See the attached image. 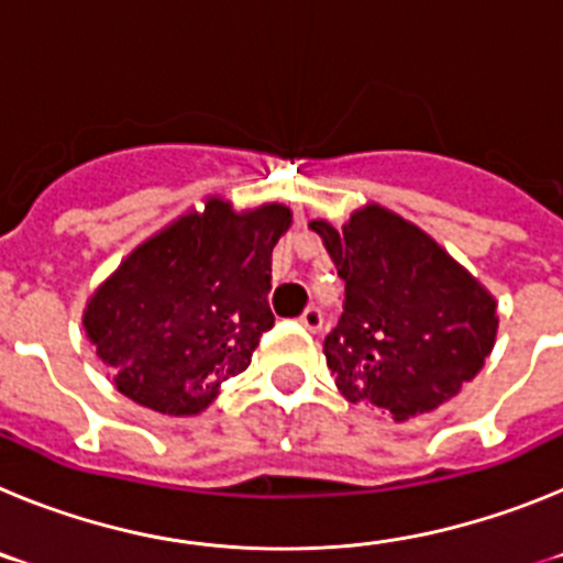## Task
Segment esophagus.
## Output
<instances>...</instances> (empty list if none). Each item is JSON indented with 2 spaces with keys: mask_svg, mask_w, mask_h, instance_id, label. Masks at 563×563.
I'll return each instance as SVG.
<instances>
[{
  "mask_svg": "<svg viewBox=\"0 0 563 563\" xmlns=\"http://www.w3.org/2000/svg\"><path fill=\"white\" fill-rule=\"evenodd\" d=\"M298 321H301V327H305V330L321 332V327H324V312H321V307L312 305L301 312V318H298Z\"/></svg>",
  "mask_w": 563,
  "mask_h": 563,
  "instance_id": "esophagus-1",
  "label": "esophagus"
}]
</instances>
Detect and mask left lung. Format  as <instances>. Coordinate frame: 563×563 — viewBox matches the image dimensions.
Wrapping results in <instances>:
<instances>
[{
	"instance_id": "1",
	"label": "left lung",
	"mask_w": 563,
	"mask_h": 563,
	"mask_svg": "<svg viewBox=\"0 0 563 563\" xmlns=\"http://www.w3.org/2000/svg\"><path fill=\"white\" fill-rule=\"evenodd\" d=\"M338 278L343 312L324 355L338 389L395 420L431 411L474 380L496 341V301L420 228L380 206L335 231L310 222Z\"/></svg>"
}]
</instances>
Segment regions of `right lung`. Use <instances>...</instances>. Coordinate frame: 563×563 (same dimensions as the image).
<instances>
[{"mask_svg": "<svg viewBox=\"0 0 563 563\" xmlns=\"http://www.w3.org/2000/svg\"><path fill=\"white\" fill-rule=\"evenodd\" d=\"M290 208L233 213L222 200L143 242L92 296L84 330L129 400L200 415L276 324L271 256Z\"/></svg>", "mask_w": 563, "mask_h": 563, "instance_id": "1", "label": "right lung"}]
</instances>
